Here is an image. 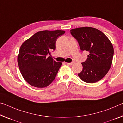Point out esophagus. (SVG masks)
<instances>
[{"label": "esophagus", "mask_w": 123, "mask_h": 123, "mask_svg": "<svg viewBox=\"0 0 123 123\" xmlns=\"http://www.w3.org/2000/svg\"><path fill=\"white\" fill-rule=\"evenodd\" d=\"M74 63V62H71V63H67L68 65L71 66V65H73Z\"/></svg>", "instance_id": "34e87169"}]
</instances>
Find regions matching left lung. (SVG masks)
Here are the masks:
<instances>
[{
    "label": "left lung",
    "mask_w": 123,
    "mask_h": 123,
    "mask_svg": "<svg viewBox=\"0 0 123 123\" xmlns=\"http://www.w3.org/2000/svg\"><path fill=\"white\" fill-rule=\"evenodd\" d=\"M81 51L88 52L87 60L81 63L83 70L78 74L83 81L96 83L103 78L112 65L114 49L106 35L92 27H80L71 30Z\"/></svg>",
    "instance_id": "1"
}]
</instances>
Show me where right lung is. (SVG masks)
Here are the masks:
<instances>
[{
	"mask_svg": "<svg viewBox=\"0 0 123 123\" xmlns=\"http://www.w3.org/2000/svg\"><path fill=\"white\" fill-rule=\"evenodd\" d=\"M65 33L61 30L40 31L22 44L17 62L22 77L31 85L43 88L54 81L62 63L47 56L55 50L57 38Z\"/></svg>",
	"mask_w": 123,
	"mask_h": 123,
	"instance_id": "1",
	"label": "right lung"
}]
</instances>
